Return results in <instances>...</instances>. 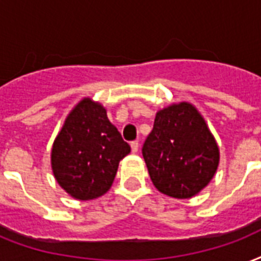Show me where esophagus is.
<instances>
[{
	"mask_svg": "<svg viewBox=\"0 0 261 261\" xmlns=\"http://www.w3.org/2000/svg\"><path fill=\"white\" fill-rule=\"evenodd\" d=\"M130 146H131V152H133V153L138 152V148H139L138 141H133V142L130 144Z\"/></svg>",
	"mask_w": 261,
	"mask_h": 261,
	"instance_id": "esophagus-1",
	"label": "esophagus"
}]
</instances>
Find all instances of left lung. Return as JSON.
I'll return each mask as SVG.
<instances>
[{
  "label": "left lung",
  "instance_id": "obj_1",
  "mask_svg": "<svg viewBox=\"0 0 261 261\" xmlns=\"http://www.w3.org/2000/svg\"><path fill=\"white\" fill-rule=\"evenodd\" d=\"M154 188L174 198H192L218 170L219 146L197 108L182 101L160 109L142 148Z\"/></svg>",
  "mask_w": 261,
  "mask_h": 261
}]
</instances>
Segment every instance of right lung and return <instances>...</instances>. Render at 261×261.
Listing matches in <instances>:
<instances>
[{"label": "right lung", "mask_w": 261, "mask_h": 261, "mask_svg": "<svg viewBox=\"0 0 261 261\" xmlns=\"http://www.w3.org/2000/svg\"><path fill=\"white\" fill-rule=\"evenodd\" d=\"M107 109L91 98L81 99L65 117L50 153L57 184L76 200H94L108 192L123 157L130 153Z\"/></svg>", "instance_id": "add662e5"}]
</instances>
